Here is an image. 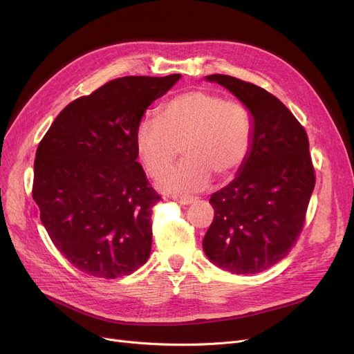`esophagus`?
I'll list each match as a JSON object with an SVG mask.
<instances>
[{
	"label": "esophagus",
	"instance_id": "1",
	"mask_svg": "<svg viewBox=\"0 0 354 354\" xmlns=\"http://www.w3.org/2000/svg\"><path fill=\"white\" fill-rule=\"evenodd\" d=\"M172 199L176 201L178 203H180V205H189V203L194 202L192 196H174Z\"/></svg>",
	"mask_w": 354,
	"mask_h": 354
}]
</instances>
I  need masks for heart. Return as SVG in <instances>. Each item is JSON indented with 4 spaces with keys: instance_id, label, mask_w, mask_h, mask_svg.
Wrapping results in <instances>:
<instances>
[{
    "instance_id": "b5f03b06",
    "label": "heart",
    "mask_w": 354,
    "mask_h": 354,
    "mask_svg": "<svg viewBox=\"0 0 354 354\" xmlns=\"http://www.w3.org/2000/svg\"><path fill=\"white\" fill-rule=\"evenodd\" d=\"M251 146L250 110L207 90L180 93L160 109V122L146 118L136 130L138 153L153 178L167 172L182 147L185 160L159 182L162 189L182 195L205 189L212 175H235Z\"/></svg>"
}]
</instances>
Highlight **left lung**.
Here are the masks:
<instances>
[{
  "label": "left lung",
  "mask_w": 354,
  "mask_h": 354,
  "mask_svg": "<svg viewBox=\"0 0 354 354\" xmlns=\"http://www.w3.org/2000/svg\"><path fill=\"white\" fill-rule=\"evenodd\" d=\"M207 82L230 90L252 118V146L225 188L211 195L214 221L202 239L211 263L257 274L288 255L299 238L315 176L304 127L267 90L225 74Z\"/></svg>",
  "instance_id": "8db88e82"
}]
</instances>
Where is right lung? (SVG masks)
I'll list each match as a JSON object with an SVG mask.
<instances>
[{
  "instance_id": "obj_1",
  "label": "right lung",
  "mask_w": 354,
  "mask_h": 354,
  "mask_svg": "<svg viewBox=\"0 0 354 354\" xmlns=\"http://www.w3.org/2000/svg\"><path fill=\"white\" fill-rule=\"evenodd\" d=\"M179 79L111 80L66 106L37 147L32 199L53 244L84 274L113 280L151 255L160 196L136 160V130Z\"/></svg>"
}]
</instances>
